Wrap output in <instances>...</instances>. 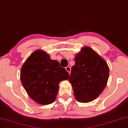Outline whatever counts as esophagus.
Returning <instances> with one entry per match:
<instances>
[{"mask_svg": "<svg viewBox=\"0 0 128 128\" xmlns=\"http://www.w3.org/2000/svg\"><path fill=\"white\" fill-rule=\"evenodd\" d=\"M66 71H67L69 74H70V70H71V69H70V66H66Z\"/></svg>", "mask_w": 128, "mask_h": 128, "instance_id": "1", "label": "esophagus"}]
</instances>
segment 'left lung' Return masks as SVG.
Here are the masks:
<instances>
[{
  "label": "left lung",
  "instance_id": "obj_1",
  "mask_svg": "<svg viewBox=\"0 0 128 128\" xmlns=\"http://www.w3.org/2000/svg\"><path fill=\"white\" fill-rule=\"evenodd\" d=\"M69 81L75 98L80 102H89L100 95L108 82L109 68L106 62L89 46L76 54Z\"/></svg>",
  "mask_w": 128,
  "mask_h": 128
}]
</instances>
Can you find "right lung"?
Listing matches in <instances>:
<instances>
[{"label": "right lung", "mask_w": 128, "mask_h": 128, "mask_svg": "<svg viewBox=\"0 0 128 128\" xmlns=\"http://www.w3.org/2000/svg\"><path fill=\"white\" fill-rule=\"evenodd\" d=\"M69 74L57 60H51L46 52L36 50L24 62L20 71V80L25 90L38 104L54 102L62 80H68Z\"/></svg>", "instance_id": "obj_1"}]
</instances>
